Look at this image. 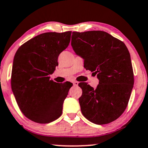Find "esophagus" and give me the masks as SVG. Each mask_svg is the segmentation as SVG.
Wrapping results in <instances>:
<instances>
[{"label":"esophagus","instance_id":"34e87169","mask_svg":"<svg viewBox=\"0 0 148 148\" xmlns=\"http://www.w3.org/2000/svg\"><path fill=\"white\" fill-rule=\"evenodd\" d=\"M78 83H78V81H74V82H73V84H74V86H78Z\"/></svg>","mask_w":148,"mask_h":148}]
</instances>
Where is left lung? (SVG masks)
<instances>
[{"instance_id":"8db88e82","label":"left lung","mask_w":148,"mask_h":148,"mask_svg":"<svg viewBox=\"0 0 148 148\" xmlns=\"http://www.w3.org/2000/svg\"><path fill=\"white\" fill-rule=\"evenodd\" d=\"M72 46L84 59L85 68L99 79L96 89L87 83L78 84L83 91L78 100L84 117L99 125L116 120L126 110L134 85L126 45L104 31H91L73 32Z\"/></svg>"}]
</instances>
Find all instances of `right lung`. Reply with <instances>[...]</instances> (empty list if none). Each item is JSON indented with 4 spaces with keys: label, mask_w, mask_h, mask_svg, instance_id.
I'll list each match as a JSON object with an SVG mask.
<instances>
[{
    "label": "right lung",
    "mask_w": 148,
    "mask_h": 148,
    "mask_svg": "<svg viewBox=\"0 0 148 148\" xmlns=\"http://www.w3.org/2000/svg\"><path fill=\"white\" fill-rule=\"evenodd\" d=\"M72 31L40 34L20 46L13 63L11 85L20 111L28 119L48 124L61 115L70 82L50 80L58 57L68 46Z\"/></svg>",
    "instance_id": "1"
}]
</instances>
